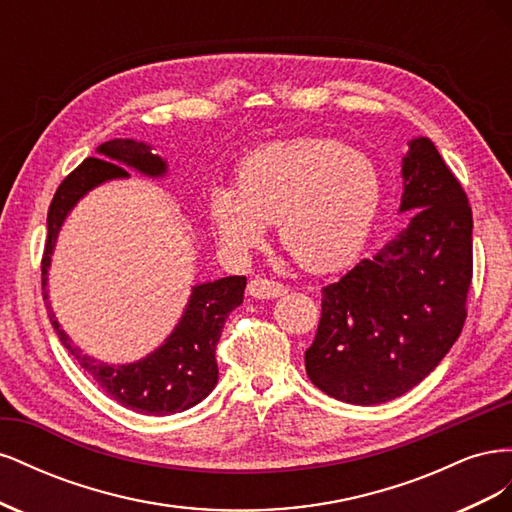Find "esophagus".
<instances>
[{
  "mask_svg": "<svg viewBox=\"0 0 512 512\" xmlns=\"http://www.w3.org/2000/svg\"><path fill=\"white\" fill-rule=\"evenodd\" d=\"M247 292H250V297L254 299H277L282 297L286 288L273 280H267V277H254V280L247 284Z\"/></svg>",
  "mask_w": 512,
  "mask_h": 512,
  "instance_id": "esophagus-1",
  "label": "esophagus"
}]
</instances>
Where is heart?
I'll return each instance as SVG.
<instances>
[{"mask_svg":"<svg viewBox=\"0 0 512 512\" xmlns=\"http://www.w3.org/2000/svg\"><path fill=\"white\" fill-rule=\"evenodd\" d=\"M239 185L211 190L222 243L247 252L277 222L284 250L309 271L344 267L361 252L382 198L380 168L331 138H292L247 153Z\"/></svg>","mask_w":512,"mask_h":512,"instance_id":"heart-1","label":"heart"}]
</instances>
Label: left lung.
<instances>
[{
	"label": "left lung",
	"mask_w": 512,
	"mask_h": 512,
	"mask_svg": "<svg viewBox=\"0 0 512 512\" xmlns=\"http://www.w3.org/2000/svg\"><path fill=\"white\" fill-rule=\"evenodd\" d=\"M399 213L408 226L322 290L305 350L320 391L356 406L386 404L427 378L453 348L472 282V209L427 136L401 158Z\"/></svg>",
	"instance_id": "1"
}]
</instances>
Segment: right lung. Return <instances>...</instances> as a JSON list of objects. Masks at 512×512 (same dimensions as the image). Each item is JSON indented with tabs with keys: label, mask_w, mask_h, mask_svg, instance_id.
<instances>
[{
	"label": "right lung",
	"mask_w": 512,
	"mask_h": 512,
	"mask_svg": "<svg viewBox=\"0 0 512 512\" xmlns=\"http://www.w3.org/2000/svg\"><path fill=\"white\" fill-rule=\"evenodd\" d=\"M128 170H136L151 179H162L168 173V162L153 153V147L143 141L113 138L96 149V158H87L61 181L49 207V218H46L49 237H46L42 258V288L55 333L91 380L123 408L166 416L200 404L218 384L215 346L220 342L228 314L243 303L247 280L243 275H230L192 286L188 305L175 329L156 350L134 363H104L76 346L59 327L49 301V269L55 243L61 226L79 205V200L106 181L128 179Z\"/></svg>",
	"instance_id": "right-lung-1"
}]
</instances>
